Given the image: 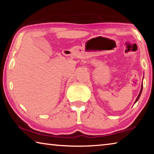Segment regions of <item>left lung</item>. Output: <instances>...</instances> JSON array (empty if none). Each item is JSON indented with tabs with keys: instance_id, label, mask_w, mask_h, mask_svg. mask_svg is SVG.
I'll list each match as a JSON object with an SVG mask.
<instances>
[{
	"instance_id": "1",
	"label": "left lung",
	"mask_w": 154,
	"mask_h": 154,
	"mask_svg": "<svg viewBox=\"0 0 154 154\" xmlns=\"http://www.w3.org/2000/svg\"><path fill=\"white\" fill-rule=\"evenodd\" d=\"M142 90H143V84H142V85H141V89H140V93H139V96H138V97H137V100H136V101H135V103L137 102V101L139 100V97H140V94H141V92H142Z\"/></svg>"
}]
</instances>
